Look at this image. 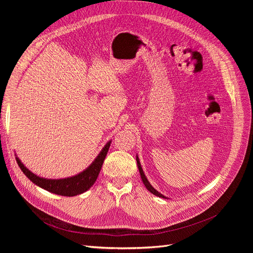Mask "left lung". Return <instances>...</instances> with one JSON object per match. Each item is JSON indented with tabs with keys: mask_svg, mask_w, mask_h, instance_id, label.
Instances as JSON below:
<instances>
[{
	"mask_svg": "<svg viewBox=\"0 0 253 253\" xmlns=\"http://www.w3.org/2000/svg\"><path fill=\"white\" fill-rule=\"evenodd\" d=\"M136 161H137V166H138V169H139V173H140L141 179H142V181H143V183H144V185H145V188H147V189H148L152 194H154L155 196H158V197H161V198L167 199L165 196H163L162 194L159 193L157 190H155V189L152 187V185H151V183L149 182V180L147 179V177H145V175H144V173H143V171H142V168H141V165H140V163H139L138 157H136Z\"/></svg>",
	"mask_w": 253,
	"mask_h": 253,
	"instance_id": "1",
	"label": "left lung"
}]
</instances>
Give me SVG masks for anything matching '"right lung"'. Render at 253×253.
<instances>
[{
    "mask_svg": "<svg viewBox=\"0 0 253 253\" xmlns=\"http://www.w3.org/2000/svg\"><path fill=\"white\" fill-rule=\"evenodd\" d=\"M111 141H109L104 145V148L101 150L99 155L96 157V159L93 163L81 173H79L76 176L68 177L64 179H47L39 177L33 172H31L28 168H26L19 159L16 157V162L18 166L20 167L21 171L29 177L31 181H33L35 184L39 185L40 188H42L50 193L65 196V197H73L82 194L89 190L93 183H94L98 177V174L100 172L101 166L103 164V161L105 159L106 154L110 149Z\"/></svg>",
    "mask_w": 253,
    "mask_h": 253,
    "instance_id": "right-lung-1",
    "label": "right lung"
}]
</instances>
